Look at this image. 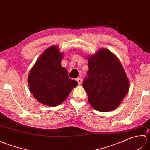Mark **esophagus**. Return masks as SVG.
Listing matches in <instances>:
<instances>
[{
	"label": "esophagus",
	"instance_id": "obj_1",
	"mask_svg": "<svg viewBox=\"0 0 150 150\" xmlns=\"http://www.w3.org/2000/svg\"><path fill=\"white\" fill-rule=\"evenodd\" d=\"M76 81H77V82L78 83L80 84H81V82H82V80H81V79H80V78H77V79H76Z\"/></svg>",
	"mask_w": 150,
	"mask_h": 150
}]
</instances>
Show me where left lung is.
Returning <instances> with one entry per match:
<instances>
[{"instance_id": "8db88e82", "label": "left lung", "mask_w": 150, "mask_h": 150, "mask_svg": "<svg viewBox=\"0 0 150 150\" xmlns=\"http://www.w3.org/2000/svg\"><path fill=\"white\" fill-rule=\"evenodd\" d=\"M88 76L82 86L95 110L107 112L119 106L129 82L121 63L110 51L101 49L88 59Z\"/></svg>"}]
</instances>
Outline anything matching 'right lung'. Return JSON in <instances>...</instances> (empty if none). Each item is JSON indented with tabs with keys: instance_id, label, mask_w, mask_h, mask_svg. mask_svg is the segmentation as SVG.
<instances>
[{
	"instance_id": "add662e5",
	"label": "right lung",
	"mask_w": 150,
	"mask_h": 150,
	"mask_svg": "<svg viewBox=\"0 0 150 150\" xmlns=\"http://www.w3.org/2000/svg\"><path fill=\"white\" fill-rule=\"evenodd\" d=\"M62 57L58 47L51 46L40 56L28 75L31 93L44 105L56 106L62 103L77 85L61 66Z\"/></svg>"
}]
</instances>
